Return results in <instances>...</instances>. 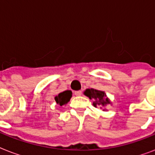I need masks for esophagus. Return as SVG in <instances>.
Here are the masks:
<instances>
[{
    "label": "esophagus",
    "mask_w": 155,
    "mask_h": 155,
    "mask_svg": "<svg viewBox=\"0 0 155 155\" xmlns=\"http://www.w3.org/2000/svg\"><path fill=\"white\" fill-rule=\"evenodd\" d=\"M75 96H77V97H79V96H81V95H82V91H75Z\"/></svg>",
    "instance_id": "34e87169"
}]
</instances>
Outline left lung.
Returning <instances> with one entry per match:
<instances>
[{"instance_id": "obj_1", "label": "left lung", "mask_w": 155, "mask_h": 155, "mask_svg": "<svg viewBox=\"0 0 155 155\" xmlns=\"http://www.w3.org/2000/svg\"><path fill=\"white\" fill-rule=\"evenodd\" d=\"M84 94L89 98L90 100L94 99L95 101L93 102V106L97 108V106H100L101 108H103V111L107 110L104 107L108 105V104H111L112 102L110 101V100L108 99V97H107V95L103 91H100V90L94 89V88H87L84 92Z\"/></svg>"}]
</instances>
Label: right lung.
Listing matches in <instances>:
<instances>
[{
  "label": "right lung",
  "mask_w": 155,
  "mask_h": 155,
  "mask_svg": "<svg viewBox=\"0 0 155 155\" xmlns=\"http://www.w3.org/2000/svg\"><path fill=\"white\" fill-rule=\"evenodd\" d=\"M72 97V92L71 90H67L63 92H60L54 97V101L58 105L63 107L65 106L68 102L70 101L71 98Z\"/></svg>",
  "instance_id": "add662e5"
}]
</instances>
